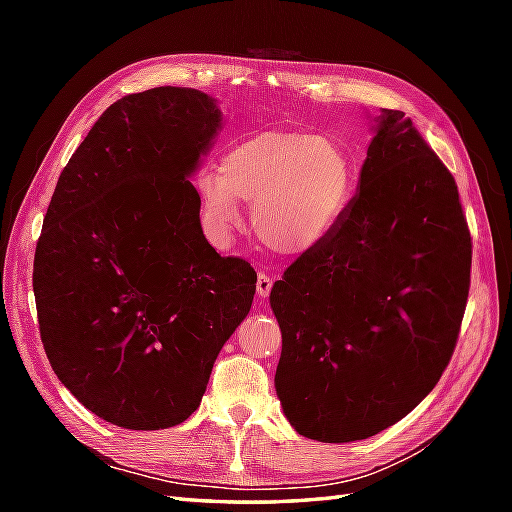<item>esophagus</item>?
Returning <instances> with one entry per match:
<instances>
[{"instance_id":"esophagus-1","label":"esophagus","mask_w":512,"mask_h":512,"mask_svg":"<svg viewBox=\"0 0 512 512\" xmlns=\"http://www.w3.org/2000/svg\"><path fill=\"white\" fill-rule=\"evenodd\" d=\"M273 277H270L268 273H259L257 275V295L266 299L270 295V290H273Z\"/></svg>"}]
</instances>
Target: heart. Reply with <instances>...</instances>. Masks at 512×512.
<instances>
[{
    "label": "heart",
    "instance_id": "heart-1",
    "mask_svg": "<svg viewBox=\"0 0 512 512\" xmlns=\"http://www.w3.org/2000/svg\"><path fill=\"white\" fill-rule=\"evenodd\" d=\"M354 171L345 151L301 132H264L235 145L222 173L200 178L202 209L217 231L237 224L239 202L253 204V228L266 246L299 255L321 246L347 211Z\"/></svg>",
    "mask_w": 512,
    "mask_h": 512
}]
</instances>
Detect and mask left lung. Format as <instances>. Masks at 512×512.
<instances>
[{
    "label": "left lung",
    "mask_w": 512,
    "mask_h": 512,
    "mask_svg": "<svg viewBox=\"0 0 512 512\" xmlns=\"http://www.w3.org/2000/svg\"><path fill=\"white\" fill-rule=\"evenodd\" d=\"M334 233L270 290L281 328L275 389L297 433L376 436L447 369L471 286L458 184L409 118L383 110Z\"/></svg>",
    "instance_id": "1"
}]
</instances>
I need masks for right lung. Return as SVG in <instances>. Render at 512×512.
<instances>
[{"label":"right lung","mask_w":512,"mask_h":512,"mask_svg":"<svg viewBox=\"0 0 512 512\" xmlns=\"http://www.w3.org/2000/svg\"><path fill=\"white\" fill-rule=\"evenodd\" d=\"M220 127L200 90L123 96L43 217L32 270L43 350L70 394L116 427L187 420L253 303L257 273L206 242L189 182Z\"/></svg>","instance_id":"1"}]
</instances>
